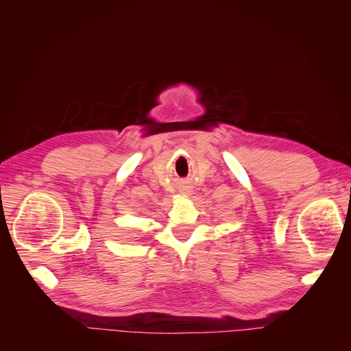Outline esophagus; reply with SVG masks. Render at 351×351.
I'll use <instances>...</instances> for the list:
<instances>
[{"mask_svg": "<svg viewBox=\"0 0 351 351\" xmlns=\"http://www.w3.org/2000/svg\"><path fill=\"white\" fill-rule=\"evenodd\" d=\"M183 195H184V196H189V195H192V193H190V190H184Z\"/></svg>", "mask_w": 351, "mask_h": 351, "instance_id": "obj_1", "label": "esophagus"}]
</instances>
